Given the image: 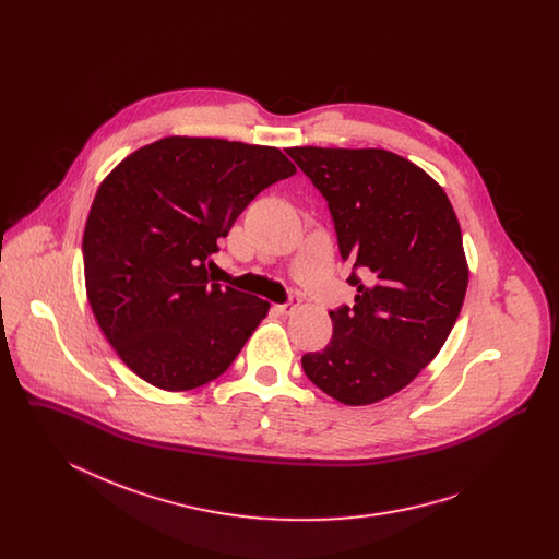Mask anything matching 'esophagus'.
<instances>
[{"mask_svg":"<svg viewBox=\"0 0 559 559\" xmlns=\"http://www.w3.org/2000/svg\"><path fill=\"white\" fill-rule=\"evenodd\" d=\"M297 308V297H292V301H287V304H281V306H276V310L281 312V314H292L293 310Z\"/></svg>","mask_w":559,"mask_h":559,"instance_id":"obj_1","label":"esophagus"}]
</instances>
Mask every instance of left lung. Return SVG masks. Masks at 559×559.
I'll return each mask as SVG.
<instances>
[{
    "label": "left lung",
    "instance_id": "left-lung-1",
    "mask_svg": "<svg viewBox=\"0 0 559 559\" xmlns=\"http://www.w3.org/2000/svg\"><path fill=\"white\" fill-rule=\"evenodd\" d=\"M326 199L354 306L331 310L333 337L301 356L331 399L365 406L406 388L444 346L469 270L459 219L421 167L383 148H287Z\"/></svg>",
    "mask_w": 559,
    "mask_h": 559
}]
</instances>
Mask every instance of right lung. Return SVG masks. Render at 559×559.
Returning a JSON list of instances; mask_svg holds the SVG:
<instances>
[{"mask_svg": "<svg viewBox=\"0 0 559 559\" xmlns=\"http://www.w3.org/2000/svg\"><path fill=\"white\" fill-rule=\"evenodd\" d=\"M295 174L274 146L169 135L121 160L83 233L85 289L140 379L194 390L226 371L270 304L215 283L212 255L242 210Z\"/></svg>", "mask_w": 559, "mask_h": 559, "instance_id": "right-lung-1", "label": "right lung"}]
</instances>
